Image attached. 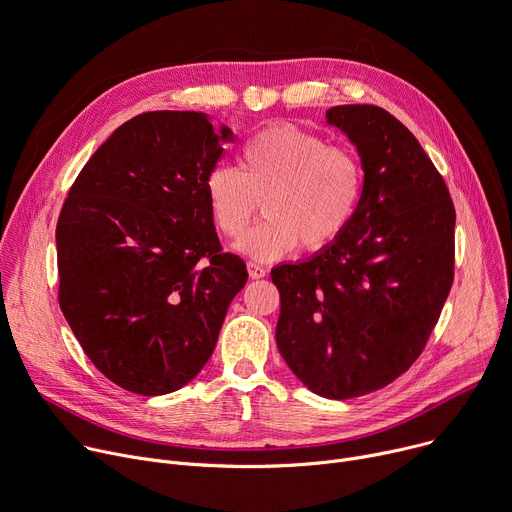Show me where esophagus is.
<instances>
[{
  "instance_id": "34e87169",
  "label": "esophagus",
  "mask_w": 512,
  "mask_h": 512,
  "mask_svg": "<svg viewBox=\"0 0 512 512\" xmlns=\"http://www.w3.org/2000/svg\"><path fill=\"white\" fill-rule=\"evenodd\" d=\"M247 269H249V275L253 277V280H261V277H265V273H267V269L255 261H249Z\"/></svg>"
}]
</instances>
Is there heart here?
Listing matches in <instances>:
<instances>
[{"instance_id": "1", "label": "heart", "mask_w": 512, "mask_h": 512, "mask_svg": "<svg viewBox=\"0 0 512 512\" xmlns=\"http://www.w3.org/2000/svg\"><path fill=\"white\" fill-rule=\"evenodd\" d=\"M204 190L212 222L228 239L242 237L262 202L266 220L244 234L239 249L271 261L298 245L314 253L337 243L359 210L365 167L353 149L280 124L249 138L239 169L214 167Z\"/></svg>"}]
</instances>
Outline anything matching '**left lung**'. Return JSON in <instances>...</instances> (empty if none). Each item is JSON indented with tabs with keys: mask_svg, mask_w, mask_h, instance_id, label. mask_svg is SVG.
<instances>
[{
	"mask_svg": "<svg viewBox=\"0 0 512 512\" xmlns=\"http://www.w3.org/2000/svg\"><path fill=\"white\" fill-rule=\"evenodd\" d=\"M357 147L365 190L345 235L304 263L271 269L275 341L314 394L347 400L418 359L455 273V208L414 134L378 106L327 110Z\"/></svg>",
	"mask_w": 512,
	"mask_h": 512,
	"instance_id": "left-lung-1",
	"label": "left lung"
}]
</instances>
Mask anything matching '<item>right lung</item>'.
Masks as SVG:
<instances>
[{
	"label": "right lung",
	"instance_id": "right-lung-1",
	"mask_svg": "<svg viewBox=\"0 0 512 512\" xmlns=\"http://www.w3.org/2000/svg\"><path fill=\"white\" fill-rule=\"evenodd\" d=\"M230 138L200 112L138 114L91 155L61 208L59 306L91 363L132 394L194 380L247 284L204 190Z\"/></svg>",
	"mask_w": 512,
	"mask_h": 512
}]
</instances>
